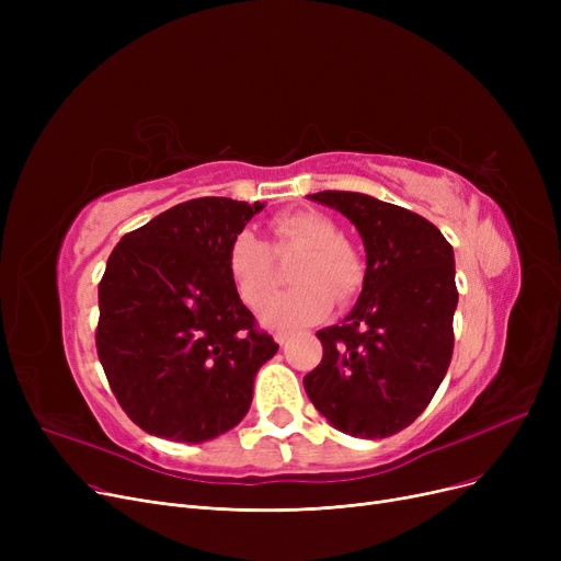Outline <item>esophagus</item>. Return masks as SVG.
I'll return each instance as SVG.
<instances>
[{
  "mask_svg": "<svg viewBox=\"0 0 561 561\" xmlns=\"http://www.w3.org/2000/svg\"><path fill=\"white\" fill-rule=\"evenodd\" d=\"M288 339H290V334H288V332H277V334H275V341H277L279 345H286V343H288Z\"/></svg>",
  "mask_w": 561,
  "mask_h": 561,
  "instance_id": "1",
  "label": "esophagus"
}]
</instances>
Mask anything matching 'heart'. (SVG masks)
<instances>
[{
	"instance_id": "b5f03b06",
	"label": "heart",
	"mask_w": 561,
	"mask_h": 561,
	"mask_svg": "<svg viewBox=\"0 0 561 561\" xmlns=\"http://www.w3.org/2000/svg\"><path fill=\"white\" fill-rule=\"evenodd\" d=\"M279 241L307 248L290 271L296 286L271 298L261 320L273 330H298L325 318L336 300H350L364 284V261L339 225L316 211L284 214L273 220ZM227 273L239 298L256 309L275 290L273 254L252 231L236 233L227 248Z\"/></svg>"
}]
</instances>
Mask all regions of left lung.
<instances>
[{
	"label": "left lung",
	"instance_id": "1",
	"mask_svg": "<svg viewBox=\"0 0 561 561\" xmlns=\"http://www.w3.org/2000/svg\"><path fill=\"white\" fill-rule=\"evenodd\" d=\"M309 197L357 227L366 275L355 309L316 334L322 362L305 377V391L336 430L393 436L423 414L453 359V245L398 204L350 191Z\"/></svg>",
	"mask_w": 561,
	"mask_h": 561
}]
</instances>
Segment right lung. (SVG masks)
<instances>
[{"instance_id":"right-lung-1","label":"right lung","mask_w":561,"mask_h":561,"mask_svg":"<svg viewBox=\"0 0 561 561\" xmlns=\"http://www.w3.org/2000/svg\"><path fill=\"white\" fill-rule=\"evenodd\" d=\"M261 202L197 197L125 233L100 282L98 357L147 434L202 444L239 425L275 357L227 273V248Z\"/></svg>"}]
</instances>
